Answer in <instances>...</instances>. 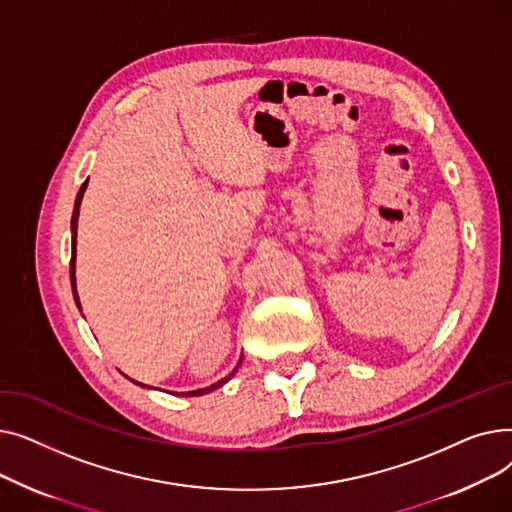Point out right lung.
Returning a JSON list of instances; mask_svg holds the SVG:
<instances>
[{"label": "right lung", "instance_id": "1", "mask_svg": "<svg viewBox=\"0 0 512 512\" xmlns=\"http://www.w3.org/2000/svg\"><path fill=\"white\" fill-rule=\"evenodd\" d=\"M87 184H89V178L83 182V186H80V191H78V195H76V201H74V211H72V222H70V230H72V257H70V284H72V292H74V301H76V305H78V309H80V301H78V292H76V230H78V211H80V201H83V195H85V191H87ZM242 363V357H240V361H238V365ZM238 365H236V369H238ZM236 369L230 373V375H226L224 380H220V382H215V384H211V386H207V388H201V390H193V392H180L182 396H201V394H207V392H211V390H215V388H220V386H224L232 375L236 373ZM130 380V378H128ZM130 382H134V380H130ZM134 384H139V382H134ZM139 386H143V384H139ZM174 394H178V392H174Z\"/></svg>", "mask_w": 512, "mask_h": 512}]
</instances>
